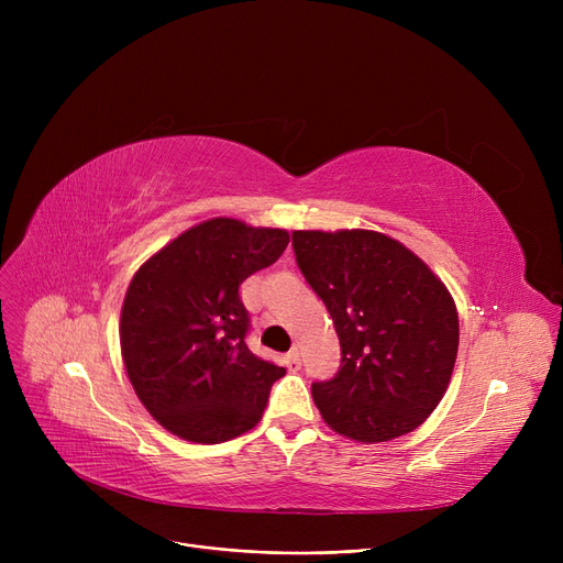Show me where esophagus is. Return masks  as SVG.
Here are the masks:
<instances>
[{
  "label": "esophagus",
  "mask_w": 563,
  "mask_h": 563,
  "mask_svg": "<svg viewBox=\"0 0 563 563\" xmlns=\"http://www.w3.org/2000/svg\"><path fill=\"white\" fill-rule=\"evenodd\" d=\"M285 363H287V367H289V369H299V367H301V353H299V349H297V346H294L291 351H287Z\"/></svg>",
  "instance_id": "1"
}]
</instances>
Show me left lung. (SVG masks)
Here are the masks:
<instances>
[{
	"label": "left lung",
	"instance_id": "left-lung-1",
	"mask_svg": "<svg viewBox=\"0 0 563 563\" xmlns=\"http://www.w3.org/2000/svg\"><path fill=\"white\" fill-rule=\"evenodd\" d=\"M291 246L342 346L338 374L312 383L323 422L358 442L418 429L456 363L459 312L448 287L416 253L374 230H294Z\"/></svg>",
	"mask_w": 563,
	"mask_h": 563
}]
</instances>
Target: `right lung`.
<instances>
[{
    "label": "right lung",
    "instance_id": "obj_1",
    "mask_svg": "<svg viewBox=\"0 0 563 563\" xmlns=\"http://www.w3.org/2000/svg\"><path fill=\"white\" fill-rule=\"evenodd\" d=\"M289 244L280 228L210 219L141 264L121 310L132 388L170 433L214 445L253 429L285 367L246 346L240 285Z\"/></svg>",
    "mask_w": 563,
    "mask_h": 563
}]
</instances>
